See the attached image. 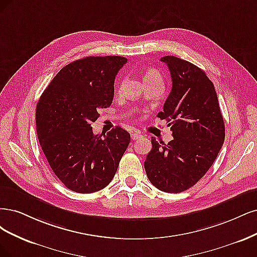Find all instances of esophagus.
<instances>
[{
    "instance_id": "esophagus-1",
    "label": "esophagus",
    "mask_w": 257,
    "mask_h": 257,
    "mask_svg": "<svg viewBox=\"0 0 257 257\" xmlns=\"http://www.w3.org/2000/svg\"><path fill=\"white\" fill-rule=\"evenodd\" d=\"M141 138H143V135L141 134V132H139V131L132 132V135H131V139H132V140H139V139H141Z\"/></svg>"
}]
</instances>
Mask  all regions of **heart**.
Returning a JSON list of instances; mask_svg holds the SVG:
<instances>
[{"instance_id":"b5f03b06","label":"heart","mask_w":257,"mask_h":257,"mask_svg":"<svg viewBox=\"0 0 257 257\" xmlns=\"http://www.w3.org/2000/svg\"><path fill=\"white\" fill-rule=\"evenodd\" d=\"M156 79H161V74L156 69L150 68L145 71L144 80H156Z\"/></svg>"}]
</instances>
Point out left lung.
Here are the masks:
<instances>
[{
    "instance_id": "1",
    "label": "left lung",
    "mask_w": 257,
    "mask_h": 257,
    "mask_svg": "<svg viewBox=\"0 0 257 257\" xmlns=\"http://www.w3.org/2000/svg\"><path fill=\"white\" fill-rule=\"evenodd\" d=\"M161 61L169 67L172 89L157 117L169 121L173 140L164 144L153 137L144 168L156 188L179 193L210 169L224 143L225 126L216 89L206 73L173 55Z\"/></svg>"
}]
</instances>
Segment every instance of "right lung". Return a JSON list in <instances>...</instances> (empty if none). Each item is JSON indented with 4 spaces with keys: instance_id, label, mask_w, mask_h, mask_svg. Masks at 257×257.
<instances>
[{
    "instance_id": "add662e5",
    "label": "right lung",
    "mask_w": 257,
    "mask_h": 257,
    "mask_svg": "<svg viewBox=\"0 0 257 257\" xmlns=\"http://www.w3.org/2000/svg\"><path fill=\"white\" fill-rule=\"evenodd\" d=\"M126 57L87 56L63 67L36 106L39 144L53 173L69 190L93 193L111 183L130 142L115 127L94 135L92 122L109 107L114 81Z\"/></svg>"
}]
</instances>
